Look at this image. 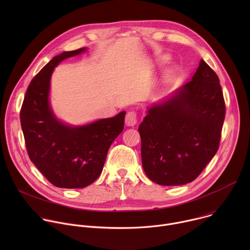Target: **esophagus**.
I'll return each instance as SVG.
<instances>
[{"instance_id":"1","label":"esophagus","mask_w":250,"mask_h":250,"mask_svg":"<svg viewBox=\"0 0 250 250\" xmlns=\"http://www.w3.org/2000/svg\"><path fill=\"white\" fill-rule=\"evenodd\" d=\"M137 122V113L134 110H131L126 113L125 124L128 126H133Z\"/></svg>"}]
</instances>
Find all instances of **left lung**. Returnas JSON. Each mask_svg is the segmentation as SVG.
<instances>
[{"mask_svg":"<svg viewBox=\"0 0 250 250\" xmlns=\"http://www.w3.org/2000/svg\"><path fill=\"white\" fill-rule=\"evenodd\" d=\"M225 116L220 79L202 59L192 80L149 108L138 127L149 179L163 186L194 181L219 149Z\"/></svg>","mask_w":250,"mask_h":250,"instance_id":"left-lung-1","label":"left lung"}]
</instances>
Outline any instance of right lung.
<instances>
[{
    "label": "right lung",
    "instance_id": "obj_1",
    "mask_svg": "<svg viewBox=\"0 0 250 250\" xmlns=\"http://www.w3.org/2000/svg\"><path fill=\"white\" fill-rule=\"evenodd\" d=\"M86 48L53 57L31 80L21 109V125L29 159L59 188H85L102 173L106 153L123 131L125 112L82 126L57 121L49 105L50 77L62 60Z\"/></svg>",
    "mask_w": 250,
    "mask_h": 250
}]
</instances>
